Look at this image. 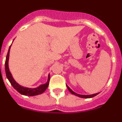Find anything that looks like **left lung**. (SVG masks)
<instances>
[{"label": "left lung", "mask_w": 122, "mask_h": 122, "mask_svg": "<svg viewBox=\"0 0 122 122\" xmlns=\"http://www.w3.org/2000/svg\"><path fill=\"white\" fill-rule=\"evenodd\" d=\"M66 86H67V85H66ZM67 89H68V90L69 91V92H70L71 94H74V96H77V97H81V98H92V97H95L96 96H97V94H99V93H96V94H92V95H80V94H76V93L74 92H73V91L70 88L67 86Z\"/></svg>", "instance_id": "left-lung-1"}]
</instances>
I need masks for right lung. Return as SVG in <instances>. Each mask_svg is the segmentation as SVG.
I'll list each match as a JSON object with an SVG mask.
<instances>
[{
    "mask_svg": "<svg viewBox=\"0 0 122 122\" xmlns=\"http://www.w3.org/2000/svg\"><path fill=\"white\" fill-rule=\"evenodd\" d=\"M10 46L9 47V51H8V53H7V57H6L5 63V74L6 76H7V79H9V81L10 82L11 85L14 87V88L15 90H17L18 92L20 94L24 95V96H37L39 94H42L46 91L47 87H48L49 82H50V75L48 76V81L45 84L41 85L40 86L36 88H33V89H31V88H27L24 87L23 86H21L20 85L18 84L17 82H16L14 78L12 77V76L11 74L10 71H9V53H10Z\"/></svg>",
    "mask_w": 122,
    "mask_h": 122,
    "instance_id": "obj_1",
    "label": "right lung"
}]
</instances>
